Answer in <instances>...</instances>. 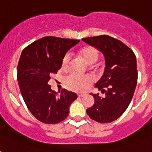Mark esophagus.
Here are the masks:
<instances>
[{
	"label": "esophagus",
	"mask_w": 152,
	"mask_h": 152,
	"mask_svg": "<svg viewBox=\"0 0 152 152\" xmlns=\"http://www.w3.org/2000/svg\"><path fill=\"white\" fill-rule=\"evenodd\" d=\"M77 95H78V97H83L85 95V94H83V93H77Z\"/></svg>",
	"instance_id": "obj_1"
}]
</instances>
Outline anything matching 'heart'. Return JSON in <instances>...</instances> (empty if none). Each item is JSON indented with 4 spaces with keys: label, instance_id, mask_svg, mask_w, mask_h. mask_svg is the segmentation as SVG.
Segmentation results:
<instances>
[{
    "label": "heart",
    "instance_id": "obj_1",
    "mask_svg": "<svg viewBox=\"0 0 152 152\" xmlns=\"http://www.w3.org/2000/svg\"><path fill=\"white\" fill-rule=\"evenodd\" d=\"M80 54L83 57L88 64H92L97 61L99 53L97 49L93 46H85L80 50ZM70 55L66 53L61 60V68L67 69L69 66ZM65 83L72 89L77 91L84 90L91 83V78L89 76H80L78 74L72 73L65 78Z\"/></svg>",
    "mask_w": 152,
    "mask_h": 152
}]
</instances>
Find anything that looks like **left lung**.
<instances>
[{
    "mask_svg": "<svg viewBox=\"0 0 152 152\" xmlns=\"http://www.w3.org/2000/svg\"><path fill=\"white\" fill-rule=\"evenodd\" d=\"M82 40L99 50L106 61L103 76L95 86L105 96L91 94L95 103L87 113L97 122H112L126 110L134 94L138 75L136 55L122 42L108 35Z\"/></svg>",
    "mask_w": 152,
    "mask_h": 152,
    "instance_id": "8db88e82",
    "label": "left lung"
}]
</instances>
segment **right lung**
<instances>
[{
  "instance_id": "right-lung-1",
  "label": "right lung",
  "mask_w": 152,
  "mask_h": 152,
  "mask_svg": "<svg viewBox=\"0 0 152 152\" xmlns=\"http://www.w3.org/2000/svg\"><path fill=\"white\" fill-rule=\"evenodd\" d=\"M80 40L46 36L27 46L20 55L17 80L25 104L34 118L45 124H57L69 116L76 93L62 89L59 95L48 81L61 67L66 52Z\"/></svg>"
}]
</instances>
